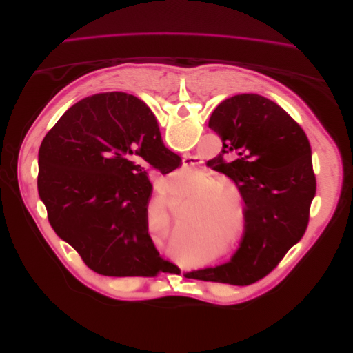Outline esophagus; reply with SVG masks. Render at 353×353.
Here are the masks:
<instances>
[{"label": "esophagus", "instance_id": "1", "mask_svg": "<svg viewBox=\"0 0 353 353\" xmlns=\"http://www.w3.org/2000/svg\"><path fill=\"white\" fill-rule=\"evenodd\" d=\"M194 163L190 161V158H185V159H183V166H192Z\"/></svg>", "mask_w": 353, "mask_h": 353}]
</instances>
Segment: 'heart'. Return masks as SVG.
I'll return each mask as SVG.
<instances>
[{"label":"heart","mask_w":353,"mask_h":353,"mask_svg":"<svg viewBox=\"0 0 353 353\" xmlns=\"http://www.w3.org/2000/svg\"><path fill=\"white\" fill-rule=\"evenodd\" d=\"M218 179L211 172H201L199 176V188L204 190L199 192L198 201H201L199 211L203 215H207L214 220H223L236 212L234 204L230 196L227 195H236V191H232L227 185H218Z\"/></svg>","instance_id":"obj_1"}]
</instances>
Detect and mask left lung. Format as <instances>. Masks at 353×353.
Listing matches in <instances>:
<instances>
[{"label": "left lung", "mask_w": 353, "mask_h": 353, "mask_svg": "<svg viewBox=\"0 0 353 353\" xmlns=\"http://www.w3.org/2000/svg\"><path fill=\"white\" fill-rule=\"evenodd\" d=\"M208 126L223 141L211 168L239 187L245 232L231 261L187 276L247 286L270 273L303 237L316 195L312 149L286 110L254 93L225 99Z\"/></svg>", "instance_id": "left-lung-1"}]
</instances>
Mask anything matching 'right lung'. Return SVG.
I'll return each mask as SVG.
<instances>
[{
  "mask_svg": "<svg viewBox=\"0 0 353 353\" xmlns=\"http://www.w3.org/2000/svg\"><path fill=\"white\" fill-rule=\"evenodd\" d=\"M179 165L141 99L99 93L67 109L43 139L39 196L50 225L93 272L155 277L166 261L148 234V176Z\"/></svg>",
  "mask_w": 353,
  "mask_h": 353,
  "instance_id": "add662e5",
  "label": "right lung"
}]
</instances>
